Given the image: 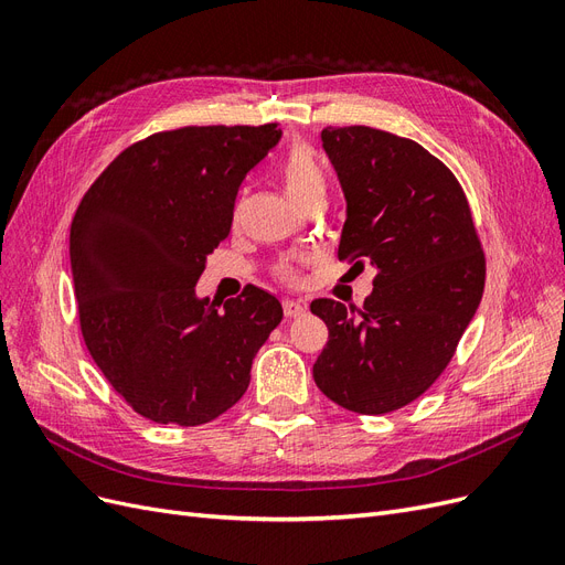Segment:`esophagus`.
Segmentation results:
<instances>
[{
	"label": "esophagus",
	"mask_w": 565,
	"mask_h": 565,
	"mask_svg": "<svg viewBox=\"0 0 565 565\" xmlns=\"http://www.w3.org/2000/svg\"><path fill=\"white\" fill-rule=\"evenodd\" d=\"M282 311L287 318H299L306 313V306L301 301H295V299H285L282 301Z\"/></svg>",
	"instance_id": "1"
}]
</instances>
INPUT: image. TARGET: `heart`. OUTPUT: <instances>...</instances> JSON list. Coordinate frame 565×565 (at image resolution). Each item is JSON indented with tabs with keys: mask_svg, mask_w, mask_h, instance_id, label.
Masks as SVG:
<instances>
[{
	"mask_svg": "<svg viewBox=\"0 0 565 565\" xmlns=\"http://www.w3.org/2000/svg\"><path fill=\"white\" fill-rule=\"evenodd\" d=\"M282 185L287 195L292 198L301 210L306 204L328 198V177H324V169L309 146L297 143L287 152V158L282 162ZM303 262L306 259L280 262L273 273H276V278L282 282H297Z\"/></svg>",
	"mask_w": 565,
	"mask_h": 565,
	"instance_id": "heart-1",
	"label": "heart"
}]
</instances>
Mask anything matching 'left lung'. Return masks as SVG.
I'll return each instance as SVG.
<instances>
[{
	"mask_svg": "<svg viewBox=\"0 0 565 565\" xmlns=\"http://www.w3.org/2000/svg\"><path fill=\"white\" fill-rule=\"evenodd\" d=\"M349 214L339 262L374 266L363 309L316 299L330 330L318 388L358 415L417 401L452 361L486 287V252L465 188L429 150L363 125L322 129Z\"/></svg>",
	"mask_w": 565,
	"mask_h": 565,
	"instance_id": "obj_1",
	"label": "left lung"
}]
</instances>
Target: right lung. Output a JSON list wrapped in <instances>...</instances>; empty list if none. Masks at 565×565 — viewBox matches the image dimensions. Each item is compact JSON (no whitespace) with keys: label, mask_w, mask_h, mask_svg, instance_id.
<instances>
[{"label":"right lung","mask_w":565,"mask_h":565,"mask_svg":"<svg viewBox=\"0 0 565 565\" xmlns=\"http://www.w3.org/2000/svg\"><path fill=\"white\" fill-rule=\"evenodd\" d=\"M278 139V122L150 134L79 202L71 264L84 344L150 422L200 426L224 415L282 320L280 301L254 285L224 311L195 299L204 259L231 233L237 188Z\"/></svg>","instance_id":"right-lung-1"}]
</instances>
